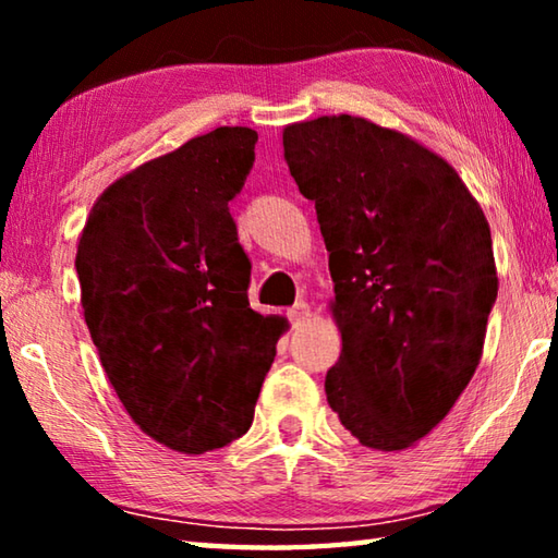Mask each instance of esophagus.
Returning a JSON list of instances; mask_svg holds the SVG:
<instances>
[{
  "label": "esophagus",
  "instance_id": "1",
  "mask_svg": "<svg viewBox=\"0 0 558 558\" xmlns=\"http://www.w3.org/2000/svg\"><path fill=\"white\" fill-rule=\"evenodd\" d=\"M290 323L292 325H302V323H307V319H310V315H313V313H310V305H307V302L305 300H300V302H295V305H292L290 307Z\"/></svg>",
  "mask_w": 558,
  "mask_h": 558
}]
</instances>
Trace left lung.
Listing matches in <instances>:
<instances>
[{
    "instance_id": "8db88e82",
    "label": "left lung",
    "mask_w": 558,
    "mask_h": 558,
    "mask_svg": "<svg viewBox=\"0 0 558 558\" xmlns=\"http://www.w3.org/2000/svg\"><path fill=\"white\" fill-rule=\"evenodd\" d=\"M282 155L315 202L335 280L329 409L366 448H413L483 359L499 288L485 214L446 159L366 118L290 122Z\"/></svg>"
}]
</instances>
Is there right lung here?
Listing matches in <instances>:
<instances>
[{
	"instance_id": "1",
	"label": "right lung",
	"mask_w": 558,
	"mask_h": 558,
	"mask_svg": "<svg viewBox=\"0 0 558 558\" xmlns=\"http://www.w3.org/2000/svg\"><path fill=\"white\" fill-rule=\"evenodd\" d=\"M258 132L216 128L102 192L75 253L81 305L130 418L169 450L241 438L288 323L248 302L251 263L229 202Z\"/></svg>"
}]
</instances>
